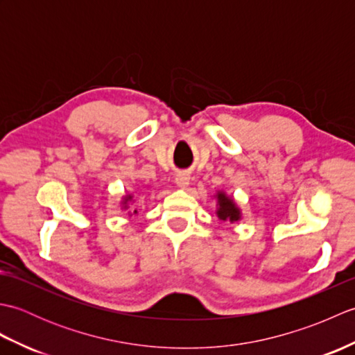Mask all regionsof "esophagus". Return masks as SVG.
Here are the masks:
<instances>
[{
	"label": "esophagus",
	"mask_w": 355,
	"mask_h": 355,
	"mask_svg": "<svg viewBox=\"0 0 355 355\" xmlns=\"http://www.w3.org/2000/svg\"><path fill=\"white\" fill-rule=\"evenodd\" d=\"M189 173L187 172H178L175 175V183L180 186V187H187L189 186Z\"/></svg>",
	"instance_id": "esophagus-1"
}]
</instances>
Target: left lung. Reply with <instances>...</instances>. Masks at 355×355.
<instances>
[{
  "label": "left lung",
  "mask_w": 355,
  "mask_h": 355,
  "mask_svg": "<svg viewBox=\"0 0 355 355\" xmlns=\"http://www.w3.org/2000/svg\"><path fill=\"white\" fill-rule=\"evenodd\" d=\"M218 205H220V209H218V218L220 220L225 221H238L239 220V210L238 207L235 206V202H233L232 198L225 197V195L223 192L218 193Z\"/></svg>",
  "instance_id": "1"
}]
</instances>
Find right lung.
I'll return each mask as SVG.
<instances>
[{
    "label": "right lung",
    "mask_w": 355,
    "mask_h": 355,
    "mask_svg": "<svg viewBox=\"0 0 355 355\" xmlns=\"http://www.w3.org/2000/svg\"><path fill=\"white\" fill-rule=\"evenodd\" d=\"M131 200V197H126V201ZM134 214H137V210H134Z\"/></svg>",
    "instance_id": "right-lung-1"
}]
</instances>
